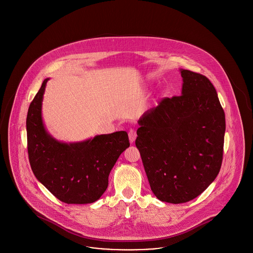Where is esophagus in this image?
Here are the masks:
<instances>
[{
  "instance_id": "34e87169",
  "label": "esophagus",
  "mask_w": 253,
  "mask_h": 253,
  "mask_svg": "<svg viewBox=\"0 0 253 253\" xmlns=\"http://www.w3.org/2000/svg\"><path fill=\"white\" fill-rule=\"evenodd\" d=\"M135 138H136V132H135V131H134L133 129H131V130L129 131V140H130V142H131V143L134 142Z\"/></svg>"
}]
</instances>
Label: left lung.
<instances>
[{
	"label": "left lung",
	"instance_id": "obj_1",
	"mask_svg": "<svg viewBox=\"0 0 253 253\" xmlns=\"http://www.w3.org/2000/svg\"><path fill=\"white\" fill-rule=\"evenodd\" d=\"M181 96L165 97L139 119L135 146L160 201L193 200L214 181L223 159L225 113L201 74L180 69Z\"/></svg>",
	"mask_w": 253,
	"mask_h": 253
}]
</instances>
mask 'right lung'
Segmentation results:
<instances>
[{
    "instance_id": "right-lung-1",
    "label": "right lung",
    "mask_w": 253,
    "mask_h": 253,
    "mask_svg": "<svg viewBox=\"0 0 253 253\" xmlns=\"http://www.w3.org/2000/svg\"><path fill=\"white\" fill-rule=\"evenodd\" d=\"M45 79L28 109L27 150L37 179L66 204H89L108 187L111 169L130 146L125 131L97 134L80 142H62L45 129L42 116Z\"/></svg>"
}]
</instances>
